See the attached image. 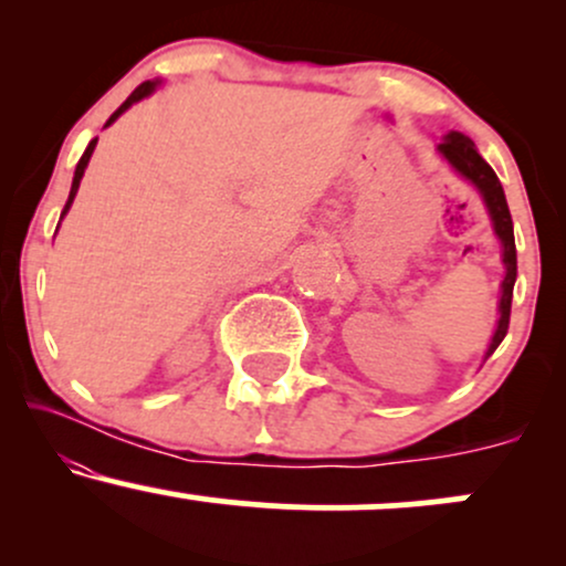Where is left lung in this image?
I'll list each match as a JSON object with an SVG mask.
<instances>
[{"mask_svg": "<svg viewBox=\"0 0 566 566\" xmlns=\"http://www.w3.org/2000/svg\"><path fill=\"white\" fill-rule=\"evenodd\" d=\"M439 157L452 167L454 172L463 180L476 188L479 197H482L486 216L492 220V231H495L500 247V258H503L505 276L500 282V301H497V327L492 333L490 346L484 350V359H490L495 354V348L503 343L505 333H509V319H511V297H513V284H516V242H513V220L509 201H505V191L500 186L495 170L482 159V154L476 151L473 140L469 135L458 133V129H450L444 135V140L437 146Z\"/></svg>", "mask_w": 566, "mask_h": 566, "instance_id": "left-lung-1", "label": "left lung"}]
</instances>
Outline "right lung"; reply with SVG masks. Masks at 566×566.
I'll return each mask as SVG.
<instances>
[{
  "mask_svg": "<svg viewBox=\"0 0 566 566\" xmlns=\"http://www.w3.org/2000/svg\"><path fill=\"white\" fill-rule=\"evenodd\" d=\"M159 80H148V82H143V84H138V87L133 90V93H129V97L125 103H122L119 108H116V112L108 116V122H106V127H112L116 119H119L122 114L127 112L129 106H135V103L138 101H143V97H148V95H154V90L159 87ZM95 146H97V138L95 140H90V146L84 148V154H82V159H80V165H76V170H74V180H71V191H69V201H66V207H63V212H61V218H66V212L71 210V205H74V197H76V191H80V184H82V178H84V170H87V165H90V157H93V151H95ZM61 226V223H57Z\"/></svg>",
  "mask_w": 566,
  "mask_h": 566,
  "instance_id": "add662e5",
  "label": "right lung"
}]
</instances>
